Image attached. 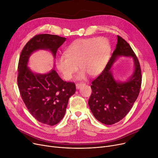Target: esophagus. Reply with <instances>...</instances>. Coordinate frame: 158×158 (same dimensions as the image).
I'll return each instance as SVG.
<instances>
[{
	"label": "esophagus",
	"instance_id": "esophagus-1",
	"mask_svg": "<svg viewBox=\"0 0 158 158\" xmlns=\"http://www.w3.org/2000/svg\"><path fill=\"white\" fill-rule=\"evenodd\" d=\"M84 84H85V83H84V82H81V83H78V84H76V87H77V89H80L82 85H84Z\"/></svg>",
	"mask_w": 158,
	"mask_h": 158
}]
</instances>
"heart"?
Masks as SVG:
<instances>
[{
  "instance_id": "b5f03b06",
  "label": "heart",
  "mask_w": 158,
  "mask_h": 158,
  "mask_svg": "<svg viewBox=\"0 0 158 158\" xmlns=\"http://www.w3.org/2000/svg\"><path fill=\"white\" fill-rule=\"evenodd\" d=\"M110 52V44L104 37L81 39L75 40L67 48L65 56H60L56 62L57 69L65 80H71L79 68L78 79L86 74L95 77L106 65Z\"/></svg>"
}]
</instances>
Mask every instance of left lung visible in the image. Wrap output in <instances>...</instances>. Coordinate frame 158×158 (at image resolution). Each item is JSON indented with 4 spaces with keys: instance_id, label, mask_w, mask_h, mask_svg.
I'll return each mask as SVG.
<instances>
[{
    "instance_id": "1",
    "label": "left lung",
    "mask_w": 158,
    "mask_h": 158,
    "mask_svg": "<svg viewBox=\"0 0 158 158\" xmlns=\"http://www.w3.org/2000/svg\"><path fill=\"white\" fill-rule=\"evenodd\" d=\"M120 56H132L135 69L127 82H116L110 69ZM141 70L138 59L130 45L118 35L116 48L103 71L92 81V93L88 104L95 118L103 124L112 125L122 120L131 110L139 93Z\"/></svg>"
}]
</instances>
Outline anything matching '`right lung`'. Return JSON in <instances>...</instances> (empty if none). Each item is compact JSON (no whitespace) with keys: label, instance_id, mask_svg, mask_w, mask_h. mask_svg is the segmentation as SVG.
Instances as JSON below:
<instances>
[{"label":"right lung","instance_id":"right-lung-1","mask_svg":"<svg viewBox=\"0 0 158 158\" xmlns=\"http://www.w3.org/2000/svg\"><path fill=\"white\" fill-rule=\"evenodd\" d=\"M65 40L55 35H36L25 45L19 61L17 84L22 99L37 121L51 126L64 118L76 85L74 82L62 80L55 69L45 74H35L27 64L30 55L38 49H49L55 56Z\"/></svg>","mask_w":158,"mask_h":158}]
</instances>
